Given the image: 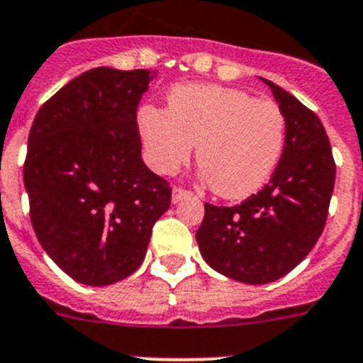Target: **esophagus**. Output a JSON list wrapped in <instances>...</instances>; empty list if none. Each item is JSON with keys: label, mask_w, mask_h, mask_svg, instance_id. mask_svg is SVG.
<instances>
[{"label": "esophagus", "mask_w": 363, "mask_h": 363, "mask_svg": "<svg viewBox=\"0 0 363 363\" xmlns=\"http://www.w3.org/2000/svg\"><path fill=\"white\" fill-rule=\"evenodd\" d=\"M190 191H186V190H182V188H177V186H175V188H173L172 190V203L173 204H177V203H181L182 199H186V197H190Z\"/></svg>", "instance_id": "34e87169"}]
</instances>
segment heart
I'll return each mask as SVG.
<instances>
[{"label": "heart", "instance_id": "1", "mask_svg": "<svg viewBox=\"0 0 363 363\" xmlns=\"http://www.w3.org/2000/svg\"><path fill=\"white\" fill-rule=\"evenodd\" d=\"M137 124L146 162L157 173L177 172L199 144L201 179L225 199H245L261 190L285 150L281 107L232 87H173L168 107L146 104Z\"/></svg>", "mask_w": 363, "mask_h": 363}]
</instances>
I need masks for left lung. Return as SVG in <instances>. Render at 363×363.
Instances as JSON below:
<instances>
[{"instance_id": "1", "label": "left lung", "mask_w": 363, "mask_h": 363, "mask_svg": "<svg viewBox=\"0 0 363 363\" xmlns=\"http://www.w3.org/2000/svg\"><path fill=\"white\" fill-rule=\"evenodd\" d=\"M261 80L286 118L281 160L269 184L238 206L204 204L195 234L213 270L248 285L276 281L307 257L325 226L336 177L329 137L316 113Z\"/></svg>"}]
</instances>
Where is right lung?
Here are the masks:
<instances>
[{
	"mask_svg": "<svg viewBox=\"0 0 363 363\" xmlns=\"http://www.w3.org/2000/svg\"><path fill=\"white\" fill-rule=\"evenodd\" d=\"M157 72H82L36 113L23 166L30 223L47 256L89 286L140 267L172 188L144 164L137 107Z\"/></svg>",
	"mask_w": 363,
	"mask_h": 363,
	"instance_id": "right-lung-1",
	"label": "right lung"
}]
</instances>
